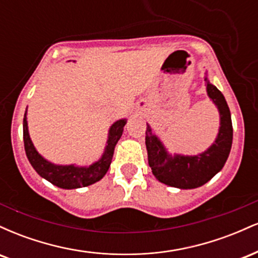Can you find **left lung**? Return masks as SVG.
<instances>
[{"mask_svg":"<svg viewBox=\"0 0 258 258\" xmlns=\"http://www.w3.org/2000/svg\"><path fill=\"white\" fill-rule=\"evenodd\" d=\"M206 92L220 112V130L212 146L198 155H171L162 142L154 135L147 123L146 146L148 162L159 182L179 189H194L209 182L223 168L233 142V126L226 98L216 86L210 84L207 76Z\"/></svg>","mask_w":258,"mask_h":258,"instance_id":"obj_1","label":"left lung"}]
</instances>
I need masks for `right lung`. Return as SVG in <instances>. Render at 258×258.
Segmentation results:
<instances>
[{"mask_svg":"<svg viewBox=\"0 0 258 258\" xmlns=\"http://www.w3.org/2000/svg\"><path fill=\"white\" fill-rule=\"evenodd\" d=\"M126 119L117 120L109 128L108 141L102 158L93 162L90 166H75V165H55L49 162L43 156H41L36 148L32 144L28 131V121H26V111L23 120V138H24V148L28 160L30 161L34 170L44 179L52 184L63 189H76L93 184L105 176L110 167L114 149L119 142L126 125Z\"/></svg>","mask_w":258,"mask_h":258,"instance_id":"obj_1","label":"right lung"}]
</instances>
